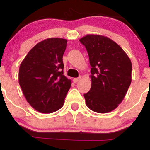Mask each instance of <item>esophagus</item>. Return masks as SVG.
<instances>
[{"label": "esophagus", "mask_w": 150, "mask_h": 150, "mask_svg": "<svg viewBox=\"0 0 150 150\" xmlns=\"http://www.w3.org/2000/svg\"><path fill=\"white\" fill-rule=\"evenodd\" d=\"M81 78H82L81 76L79 77H76V78H73V82H75V83H77V82H79V81L81 80Z\"/></svg>", "instance_id": "34e87169"}]
</instances>
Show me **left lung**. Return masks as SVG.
<instances>
[{"label":"left lung","instance_id":"1","mask_svg":"<svg viewBox=\"0 0 150 150\" xmlns=\"http://www.w3.org/2000/svg\"><path fill=\"white\" fill-rule=\"evenodd\" d=\"M88 53L91 89L84 94L94 112L112 111L124 99L131 83L132 63L120 46L107 37L87 34L80 39Z\"/></svg>","mask_w":150,"mask_h":150}]
</instances>
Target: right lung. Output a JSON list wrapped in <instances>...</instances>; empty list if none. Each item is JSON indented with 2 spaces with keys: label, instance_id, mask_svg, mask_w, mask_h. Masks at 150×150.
Wrapping results in <instances>:
<instances>
[{
  "label": "right lung",
  "instance_id": "right-lung-1",
  "mask_svg": "<svg viewBox=\"0 0 150 150\" xmlns=\"http://www.w3.org/2000/svg\"><path fill=\"white\" fill-rule=\"evenodd\" d=\"M67 40L49 38L29 51L19 70V84L30 106L42 113H53L64 104L71 80L63 75V56Z\"/></svg>",
  "mask_w": 150,
  "mask_h": 150
}]
</instances>
